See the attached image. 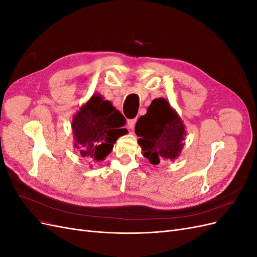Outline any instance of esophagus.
<instances>
[{"label": "esophagus", "instance_id": "1", "mask_svg": "<svg viewBox=\"0 0 257 257\" xmlns=\"http://www.w3.org/2000/svg\"><path fill=\"white\" fill-rule=\"evenodd\" d=\"M135 123H136V119H133V120H128L127 121V127L130 130L133 131L134 127H135Z\"/></svg>", "mask_w": 257, "mask_h": 257}]
</instances>
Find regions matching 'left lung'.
<instances>
[{
  "label": "left lung",
  "mask_w": 257,
  "mask_h": 257,
  "mask_svg": "<svg viewBox=\"0 0 257 257\" xmlns=\"http://www.w3.org/2000/svg\"><path fill=\"white\" fill-rule=\"evenodd\" d=\"M135 133L143 155L152 165L162 161H175L183 149L186 136L180 115L165 98L152 100L147 113L138 119Z\"/></svg>",
  "instance_id": "left-lung-1"
}]
</instances>
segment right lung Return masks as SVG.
Masks as SVG:
<instances>
[{"label": "right lung", "mask_w": 257, "mask_h": 257, "mask_svg": "<svg viewBox=\"0 0 257 257\" xmlns=\"http://www.w3.org/2000/svg\"><path fill=\"white\" fill-rule=\"evenodd\" d=\"M126 120L111 102L93 94L73 116L74 148L81 158L100 162L112 151L113 144L127 133Z\"/></svg>", "instance_id": "1"}]
</instances>
